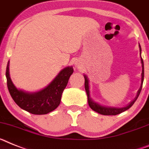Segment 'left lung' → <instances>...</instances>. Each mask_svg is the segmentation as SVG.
Here are the masks:
<instances>
[{
    "label": "left lung",
    "mask_w": 149,
    "mask_h": 149,
    "mask_svg": "<svg viewBox=\"0 0 149 149\" xmlns=\"http://www.w3.org/2000/svg\"><path fill=\"white\" fill-rule=\"evenodd\" d=\"M139 52H140V58H141V64H142V74H141V85L140 88L138 90L136 93V96L135 97L133 100L131 102L127 104L126 107H107V106H103L100 103H97V102L94 101V100L90 97V90H89V79L88 78V76L85 74H84V77H85V88L86 91V93H87L88 96V103L89 107H91V109H93L94 111L97 112V113L101 114L103 116H116L118 114H120L121 112H125V111L127 110L129 108L134 105V103H135V101L136 100V99L139 97V94H140V91L142 90V87H143V80H144V63H143V60L141 57V46L139 44Z\"/></svg>",
    "instance_id": "obj_1"
}]
</instances>
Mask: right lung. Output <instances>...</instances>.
Segmentation results:
<instances>
[{"label": "right lung", "instance_id": "obj_1", "mask_svg": "<svg viewBox=\"0 0 149 149\" xmlns=\"http://www.w3.org/2000/svg\"><path fill=\"white\" fill-rule=\"evenodd\" d=\"M9 67L10 61L6 66V77L10 95L20 108L34 115H45L58 107L62 93L73 73L72 66L65 67L46 88L36 92H28L15 87L10 78Z\"/></svg>", "mask_w": 149, "mask_h": 149}]
</instances>
